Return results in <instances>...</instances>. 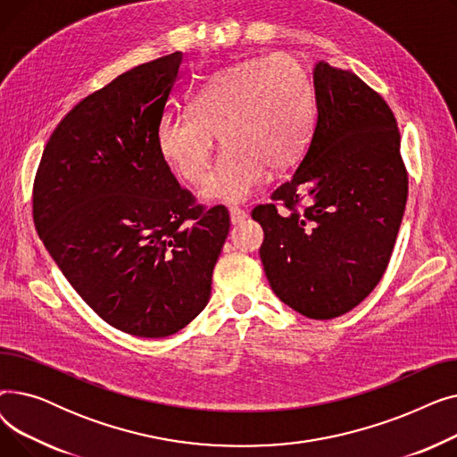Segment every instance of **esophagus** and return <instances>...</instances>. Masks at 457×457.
Listing matches in <instances>:
<instances>
[{"label": "esophagus", "instance_id": "1", "mask_svg": "<svg viewBox=\"0 0 457 457\" xmlns=\"http://www.w3.org/2000/svg\"><path fill=\"white\" fill-rule=\"evenodd\" d=\"M246 216H248V212L243 211V209H238V207H231V209H229V219H231V224H233V226L243 224V222L246 220Z\"/></svg>", "mask_w": 457, "mask_h": 457}]
</instances>
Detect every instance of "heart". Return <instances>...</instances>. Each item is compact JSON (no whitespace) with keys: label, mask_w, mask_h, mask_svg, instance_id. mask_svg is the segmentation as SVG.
Instances as JSON below:
<instances>
[{"label":"heart","mask_w":457,"mask_h":457,"mask_svg":"<svg viewBox=\"0 0 457 457\" xmlns=\"http://www.w3.org/2000/svg\"><path fill=\"white\" fill-rule=\"evenodd\" d=\"M188 111L162 116L161 155L178 176L198 185L219 137L224 152L202 196L238 204L265 179L267 168L285 170L303 154L313 128V88L295 57L272 54L219 71L188 100Z\"/></svg>","instance_id":"heart-1"}]
</instances>
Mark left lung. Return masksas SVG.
<instances>
[{
	"label": "left lung",
	"mask_w": 457,
	"mask_h": 457,
	"mask_svg": "<svg viewBox=\"0 0 457 457\" xmlns=\"http://www.w3.org/2000/svg\"><path fill=\"white\" fill-rule=\"evenodd\" d=\"M317 124L291 179L257 205L259 255L276 296L315 320L361 303L379 283L407 202L400 131L353 71L319 61Z\"/></svg>",
	"instance_id": "obj_1"
}]
</instances>
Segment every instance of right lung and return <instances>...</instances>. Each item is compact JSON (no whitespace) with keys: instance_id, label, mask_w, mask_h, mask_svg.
Wrapping results in <instances>:
<instances>
[{"instance_id":"add662e5","label":"right lung","mask_w":457,"mask_h":457,"mask_svg":"<svg viewBox=\"0 0 457 457\" xmlns=\"http://www.w3.org/2000/svg\"><path fill=\"white\" fill-rule=\"evenodd\" d=\"M181 61L88 94L47 140L33 185L46 250L96 315L135 337H168L202 313L229 233L228 209L196 204L159 152Z\"/></svg>"}]
</instances>
